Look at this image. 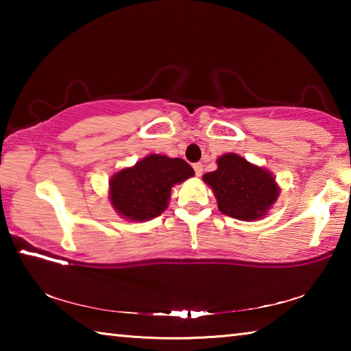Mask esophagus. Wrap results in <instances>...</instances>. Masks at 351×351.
<instances>
[{
	"label": "esophagus",
	"instance_id": "esophagus-1",
	"mask_svg": "<svg viewBox=\"0 0 351 351\" xmlns=\"http://www.w3.org/2000/svg\"><path fill=\"white\" fill-rule=\"evenodd\" d=\"M193 170H195V173H197V176H201L203 175V164L201 162L193 164Z\"/></svg>",
	"mask_w": 351,
	"mask_h": 351
}]
</instances>
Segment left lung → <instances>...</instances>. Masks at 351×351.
Listing matches in <instances>:
<instances>
[{"label":"left lung","mask_w":351,"mask_h":351,"mask_svg":"<svg viewBox=\"0 0 351 351\" xmlns=\"http://www.w3.org/2000/svg\"><path fill=\"white\" fill-rule=\"evenodd\" d=\"M203 181L212 189L219 212L241 221L260 219L272 209L280 195L274 175L251 164L240 154L224 153L217 159V170Z\"/></svg>","instance_id":"left-lung-1"}]
</instances>
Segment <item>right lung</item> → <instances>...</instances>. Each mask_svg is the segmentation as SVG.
<instances>
[{
    "label": "right lung",
    "instance_id": "right-lung-1",
    "mask_svg": "<svg viewBox=\"0 0 351 351\" xmlns=\"http://www.w3.org/2000/svg\"><path fill=\"white\" fill-rule=\"evenodd\" d=\"M193 175V169L181 158L148 154L110 178V204L127 221H148L167 209L173 186Z\"/></svg>",
    "mask_w": 351,
    "mask_h": 351
}]
</instances>
